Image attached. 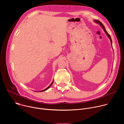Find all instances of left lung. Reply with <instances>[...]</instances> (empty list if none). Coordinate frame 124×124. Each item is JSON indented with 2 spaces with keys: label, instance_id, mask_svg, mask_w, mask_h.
I'll use <instances>...</instances> for the list:
<instances>
[{
  "label": "left lung",
  "instance_id": "1",
  "mask_svg": "<svg viewBox=\"0 0 124 124\" xmlns=\"http://www.w3.org/2000/svg\"><path fill=\"white\" fill-rule=\"evenodd\" d=\"M95 22H96V23H99L100 24V25L101 26V27L102 28V29H103V30H104V31L105 32V33L107 34V35H108V38H109V39H110V42H111V45H112V40H111V37H110V35L108 33V32L107 31V30H105V27H104V25H103V24L100 22V21H98V20H95Z\"/></svg>",
  "mask_w": 124,
  "mask_h": 124
}]
</instances>
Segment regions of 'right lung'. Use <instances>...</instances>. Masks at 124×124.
Masks as SVG:
<instances>
[{"label":"right lung","mask_w":124,"mask_h":124,"mask_svg":"<svg viewBox=\"0 0 124 124\" xmlns=\"http://www.w3.org/2000/svg\"><path fill=\"white\" fill-rule=\"evenodd\" d=\"M53 82H54V81H52V83H51V84H50V85H49V86H48V87H47V88H46V89H44V90H42V91H39V92H43V91H46V90H47V89H48V88H50V86H51V85H52V83H53Z\"/></svg>","instance_id":"1"}]
</instances>
